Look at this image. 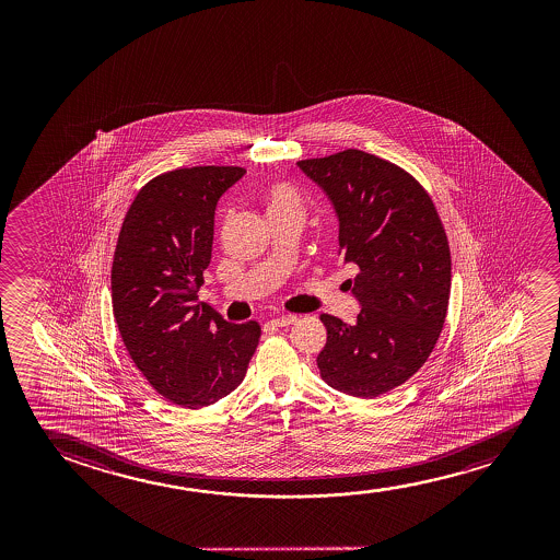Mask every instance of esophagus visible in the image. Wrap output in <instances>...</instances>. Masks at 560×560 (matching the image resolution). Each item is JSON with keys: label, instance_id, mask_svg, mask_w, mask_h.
Returning <instances> with one entry per match:
<instances>
[{"label": "esophagus", "instance_id": "34e87169", "mask_svg": "<svg viewBox=\"0 0 560 560\" xmlns=\"http://www.w3.org/2000/svg\"><path fill=\"white\" fill-rule=\"evenodd\" d=\"M299 322V317L296 315H279L276 319H271V325H276V327H287V325H292V323Z\"/></svg>", "mask_w": 560, "mask_h": 560}]
</instances>
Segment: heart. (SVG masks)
Here are the masks:
<instances>
[{
  "instance_id": "b5f03b06",
  "label": "heart",
  "mask_w": 560,
  "mask_h": 560,
  "mask_svg": "<svg viewBox=\"0 0 560 560\" xmlns=\"http://www.w3.org/2000/svg\"><path fill=\"white\" fill-rule=\"evenodd\" d=\"M268 208L269 212L284 208H302V199L291 185L276 184L268 191Z\"/></svg>"
}]
</instances>
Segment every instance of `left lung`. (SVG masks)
<instances>
[{
    "label": "left lung",
    "mask_w": 560,
    "mask_h": 560,
    "mask_svg": "<svg viewBox=\"0 0 560 560\" xmlns=\"http://www.w3.org/2000/svg\"><path fill=\"white\" fill-rule=\"evenodd\" d=\"M337 208L338 245L360 271L355 325L322 314L323 381L355 398H376L424 365L444 329L452 254L427 189L407 170L360 149L299 161Z\"/></svg>",
    "instance_id": "8db88e82"
}]
</instances>
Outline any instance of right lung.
<instances>
[{
	"instance_id": "right-lung-1",
	"label": "right lung",
	"mask_w": 560,
	"mask_h": 560,
	"mask_svg": "<svg viewBox=\"0 0 560 560\" xmlns=\"http://www.w3.org/2000/svg\"><path fill=\"white\" fill-rule=\"evenodd\" d=\"M241 166L164 172L139 189L116 241L113 314L136 368L161 396L199 409L235 390L260 340L197 302L212 258L218 199Z\"/></svg>"
}]
</instances>
